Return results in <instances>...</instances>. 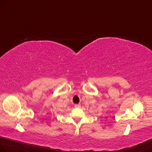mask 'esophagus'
Wrapping results in <instances>:
<instances>
[{"mask_svg": "<svg viewBox=\"0 0 152 152\" xmlns=\"http://www.w3.org/2000/svg\"><path fill=\"white\" fill-rule=\"evenodd\" d=\"M75 107H77V108H79V107H81V105H80V104H76V105H75Z\"/></svg>", "mask_w": 152, "mask_h": 152, "instance_id": "34e87169", "label": "esophagus"}]
</instances>
